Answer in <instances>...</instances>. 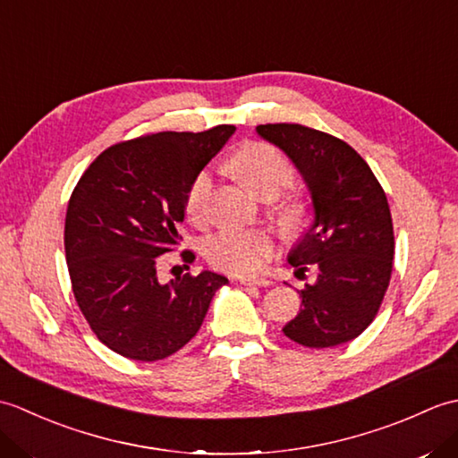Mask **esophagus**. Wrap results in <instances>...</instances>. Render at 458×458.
<instances>
[{"label":"esophagus","instance_id":"esophagus-1","mask_svg":"<svg viewBox=\"0 0 458 458\" xmlns=\"http://www.w3.org/2000/svg\"><path fill=\"white\" fill-rule=\"evenodd\" d=\"M242 285H256V287H267L271 281L266 277H240L238 279Z\"/></svg>","mask_w":458,"mask_h":458}]
</instances>
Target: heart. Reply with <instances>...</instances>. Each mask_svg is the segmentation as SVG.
I'll list each match as a JSON object with an SVG mask.
<instances>
[{
  "instance_id": "1",
  "label": "heart",
  "mask_w": 458,
  "mask_h": 458,
  "mask_svg": "<svg viewBox=\"0 0 458 458\" xmlns=\"http://www.w3.org/2000/svg\"><path fill=\"white\" fill-rule=\"evenodd\" d=\"M230 169L246 184V189L264 199L267 194H277L293 181V167L285 155L274 145L254 141L242 148L230 159ZM214 192V174L200 171L192 179L184 197V210L191 222L207 224L210 216V199ZM274 240L264 230L226 228L204 242V258L208 264L228 274L254 276L266 266L274 254Z\"/></svg>"
}]
</instances>
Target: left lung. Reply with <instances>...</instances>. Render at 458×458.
<instances>
[{
	"label": "left lung",
	"mask_w": 458,
	"mask_h": 458,
	"mask_svg": "<svg viewBox=\"0 0 458 458\" xmlns=\"http://www.w3.org/2000/svg\"><path fill=\"white\" fill-rule=\"evenodd\" d=\"M256 131L295 165L313 202V222L287 261L299 274L307 266L318 274L299 289L301 309L284 333L307 348L344 344L372 323L390 285L394 226L386 192L368 163L335 135L299 123Z\"/></svg>",
	"instance_id": "left-lung-1"
}]
</instances>
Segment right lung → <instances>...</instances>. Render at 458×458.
<instances>
[{
	"mask_svg": "<svg viewBox=\"0 0 458 458\" xmlns=\"http://www.w3.org/2000/svg\"><path fill=\"white\" fill-rule=\"evenodd\" d=\"M234 125L161 131L100 153L68 200L64 251L72 291L94 335L114 352L155 362L199 333L214 293V271L157 277L159 258L181 242L184 197ZM191 264L192 251H182Z\"/></svg>",
	"mask_w": 458,
	"mask_h": 458,
	"instance_id": "right-lung-1",
	"label": "right lung"
}]
</instances>
